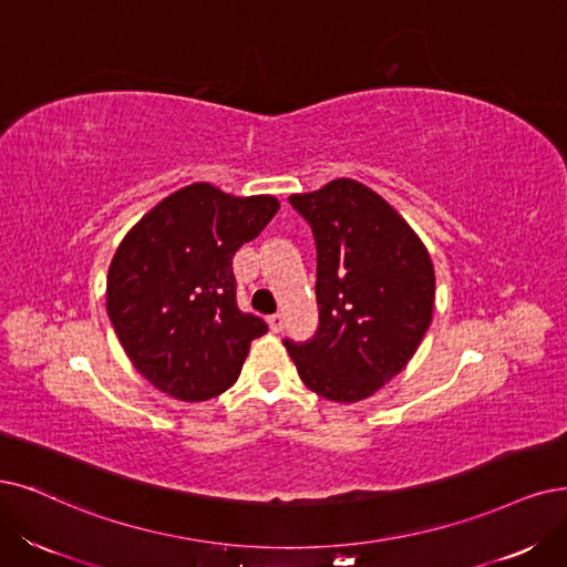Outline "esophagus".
<instances>
[{
	"instance_id": "34e87169",
	"label": "esophagus",
	"mask_w": 567,
	"mask_h": 567,
	"mask_svg": "<svg viewBox=\"0 0 567 567\" xmlns=\"http://www.w3.org/2000/svg\"><path fill=\"white\" fill-rule=\"evenodd\" d=\"M268 324H270L272 331H282V327H285V316H282V312H276V316H270Z\"/></svg>"
}]
</instances>
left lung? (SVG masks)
<instances>
[{
	"mask_svg": "<svg viewBox=\"0 0 567 567\" xmlns=\"http://www.w3.org/2000/svg\"><path fill=\"white\" fill-rule=\"evenodd\" d=\"M289 203L316 236L320 327L303 343L285 339V348L324 400H367L409 364L430 329L432 259L400 213L354 179Z\"/></svg>",
	"mask_w": 567,
	"mask_h": 567,
	"instance_id": "obj_1",
	"label": "left lung"
}]
</instances>
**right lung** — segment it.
I'll return each instance as SVG.
<instances>
[{"label": "right lung", "mask_w": 567, "mask_h": 567, "mask_svg": "<svg viewBox=\"0 0 567 567\" xmlns=\"http://www.w3.org/2000/svg\"><path fill=\"white\" fill-rule=\"evenodd\" d=\"M272 196H228L198 182L163 198L121 240L107 312L135 369L161 392L205 402L238 381L268 331L236 301V251L276 217Z\"/></svg>", "instance_id": "right-lung-1"}]
</instances>
